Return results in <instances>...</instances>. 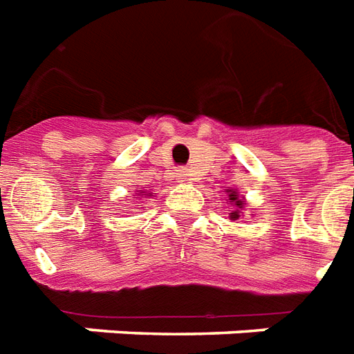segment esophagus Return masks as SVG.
Instances as JSON below:
<instances>
[{
    "label": "esophagus",
    "mask_w": 354,
    "mask_h": 354,
    "mask_svg": "<svg viewBox=\"0 0 354 354\" xmlns=\"http://www.w3.org/2000/svg\"><path fill=\"white\" fill-rule=\"evenodd\" d=\"M179 179L190 180V174H188V171H180V174H179Z\"/></svg>",
    "instance_id": "1"
}]
</instances>
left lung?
<instances>
[{
    "label": "left lung",
    "mask_w": 354,
    "mask_h": 354,
    "mask_svg": "<svg viewBox=\"0 0 354 354\" xmlns=\"http://www.w3.org/2000/svg\"><path fill=\"white\" fill-rule=\"evenodd\" d=\"M228 200L232 202V205H236V211H232L230 213L232 221H236V218H239V209L243 207V200L239 198V194H237L236 190H228Z\"/></svg>",
    "instance_id": "1"
}]
</instances>
